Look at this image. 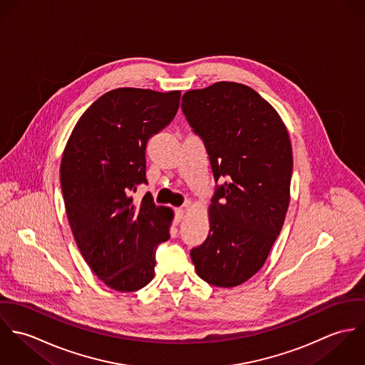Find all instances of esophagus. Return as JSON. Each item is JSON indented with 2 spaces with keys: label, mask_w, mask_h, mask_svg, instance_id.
<instances>
[{
  "label": "esophagus",
  "mask_w": 365,
  "mask_h": 365,
  "mask_svg": "<svg viewBox=\"0 0 365 365\" xmlns=\"http://www.w3.org/2000/svg\"><path fill=\"white\" fill-rule=\"evenodd\" d=\"M185 210L187 208L185 207H181V208L175 209V219L180 222L182 217H184V215H185Z\"/></svg>",
  "instance_id": "obj_1"
}]
</instances>
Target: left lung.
<instances>
[{"mask_svg":"<svg viewBox=\"0 0 365 365\" xmlns=\"http://www.w3.org/2000/svg\"><path fill=\"white\" fill-rule=\"evenodd\" d=\"M182 112L201 136L217 185L207 240L191 250L197 274L232 288L267 260L289 205L292 148L288 130L253 88L219 81L182 96Z\"/></svg>","mask_w":365,"mask_h":365,"instance_id":"8db88e82","label":"left lung"}]
</instances>
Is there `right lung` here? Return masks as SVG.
I'll use <instances>...</instances> for the list:
<instances>
[{
    "instance_id": "obj_1",
    "label": "right lung",
    "mask_w": 365,
    "mask_h": 365,
    "mask_svg": "<svg viewBox=\"0 0 365 365\" xmlns=\"http://www.w3.org/2000/svg\"><path fill=\"white\" fill-rule=\"evenodd\" d=\"M180 91L116 88L76 123L60 164V182L74 240L91 271L119 292L155 277L157 245L168 240L173 210L146 194V145L175 116Z\"/></svg>"
}]
</instances>
